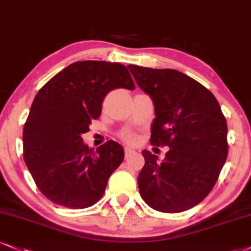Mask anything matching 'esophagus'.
<instances>
[{
	"label": "esophagus",
	"mask_w": 251,
	"mask_h": 251,
	"mask_svg": "<svg viewBox=\"0 0 251 251\" xmlns=\"http://www.w3.org/2000/svg\"><path fill=\"white\" fill-rule=\"evenodd\" d=\"M125 153H126V158H129V157H130L131 154H134V153H136V152H135V150L130 149V148H126V149H125Z\"/></svg>",
	"instance_id": "34e87169"
}]
</instances>
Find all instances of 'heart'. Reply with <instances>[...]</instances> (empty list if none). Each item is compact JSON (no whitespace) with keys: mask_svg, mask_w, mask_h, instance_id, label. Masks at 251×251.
Listing matches in <instances>:
<instances>
[{"mask_svg":"<svg viewBox=\"0 0 251 251\" xmlns=\"http://www.w3.org/2000/svg\"><path fill=\"white\" fill-rule=\"evenodd\" d=\"M122 138L123 141L126 142V143H136L137 142V137H136L135 134H132L130 131H126V132H123L122 134Z\"/></svg>","mask_w":251,"mask_h":251,"instance_id":"heart-1","label":"heart"}]
</instances>
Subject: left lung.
<instances>
[{
    "label": "left lung",
    "mask_w": 251,
    "mask_h": 251,
    "mask_svg": "<svg viewBox=\"0 0 251 251\" xmlns=\"http://www.w3.org/2000/svg\"><path fill=\"white\" fill-rule=\"evenodd\" d=\"M140 87L152 99L150 143L169 147L165 159L143 150L138 175L142 199L163 213L187 211L214 187L228 154L227 121L214 95L186 74L129 65Z\"/></svg>",
    "instance_id": "1"
}]
</instances>
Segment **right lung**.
<instances>
[{
	"mask_svg": "<svg viewBox=\"0 0 251 251\" xmlns=\"http://www.w3.org/2000/svg\"><path fill=\"white\" fill-rule=\"evenodd\" d=\"M135 89L125 65L85 60L69 65L39 89L23 129V157L38 190L52 202L87 208L103 196L125 158L119 143L97 151L82 142L111 89Z\"/></svg>",
	"mask_w": 251,
	"mask_h": 251,
	"instance_id": "add662e5",
	"label": "right lung"
}]
</instances>
